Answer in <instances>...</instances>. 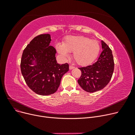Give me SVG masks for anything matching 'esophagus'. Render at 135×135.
Returning <instances> with one entry per match:
<instances>
[{
  "label": "esophagus",
  "mask_w": 135,
  "mask_h": 135,
  "mask_svg": "<svg viewBox=\"0 0 135 135\" xmlns=\"http://www.w3.org/2000/svg\"><path fill=\"white\" fill-rule=\"evenodd\" d=\"M74 68H75V67H73V66H69V69H70V70L73 69H74Z\"/></svg>",
  "instance_id": "obj_1"
}]
</instances>
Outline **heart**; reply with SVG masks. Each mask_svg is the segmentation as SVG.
<instances>
[{
  "label": "heart",
  "mask_w": 135,
  "mask_h": 135,
  "mask_svg": "<svg viewBox=\"0 0 135 135\" xmlns=\"http://www.w3.org/2000/svg\"><path fill=\"white\" fill-rule=\"evenodd\" d=\"M58 52L63 58L69 57V52H73V58L80 66H86L93 63L100 52V46L96 40L83 35H69L63 44H56Z\"/></svg>",
  "instance_id": "heart-1"
}]
</instances>
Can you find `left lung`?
<instances>
[{
	"instance_id": "8db88e82",
	"label": "left lung",
	"mask_w": 135,
	"mask_h": 135,
	"mask_svg": "<svg viewBox=\"0 0 135 135\" xmlns=\"http://www.w3.org/2000/svg\"><path fill=\"white\" fill-rule=\"evenodd\" d=\"M101 45L103 51L97 61L91 65L79 68L81 75L78 83L88 93L103 89L109 83L114 71V63L112 50L103 40Z\"/></svg>"
}]
</instances>
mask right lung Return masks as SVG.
<instances>
[{"mask_svg":"<svg viewBox=\"0 0 135 135\" xmlns=\"http://www.w3.org/2000/svg\"><path fill=\"white\" fill-rule=\"evenodd\" d=\"M50 34L35 37L22 54L21 73L25 80L36 94L47 96L57 90L63 75L69 70L68 63L57 62L55 48L50 45Z\"/></svg>","mask_w":135,"mask_h":135,"instance_id":"add662e5","label":"right lung"}]
</instances>
